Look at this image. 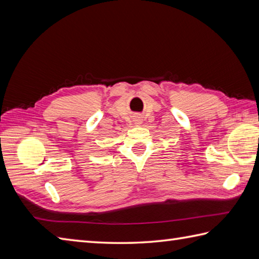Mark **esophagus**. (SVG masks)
I'll use <instances>...</instances> for the list:
<instances>
[{"label":"esophagus","mask_w":259,"mask_h":259,"mask_svg":"<svg viewBox=\"0 0 259 259\" xmlns=\"http://www.w3.org/2000/svg\"><path fill=\"white\" fill-rule=\"evenodd\" d=\"M135 120H137V122H141V118H139V117H137Z\"/></svg>","instance_id":"obj_1"}]
</instances>
